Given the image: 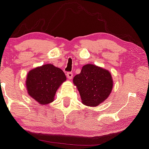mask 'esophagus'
I'll use <instances>...</instances> for the list:
<instances>
[{
  "mask_svg": "<svg viewBox=\"0 0 149 149\" xmlns=\"http://www.w3.org/2000/svg\"><path fill=\"white\" fill-rule=\"evenodd\" d=\"M67 75V77L68 79H72V77H73V74L72 72H68L66 74Z\"/></svg>",
  "mask_w": 149,
  "mask_h": 149,
  "instance_id": "esophagus-1",
  "label": "esophagus"
}]
</instances>
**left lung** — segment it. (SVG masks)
Segmentation results:
<instances>
[{"label":"left lung","mask_w":149,"mask_h":149,"mask_svg":"<svg viewBox=\"0 0 149 149\" xmlns=\"http://www.w3.org/2000/svg\"><path fill=\"white\" fill-rule=\"evenodd\" d=\"M73 83L79 91L83 104L89 107L98 106L104 102L113 86L110 72L92 64L84 65L80 74L74 77Z\"/></svg>","instance_id":"obj_1"}]
</instances>
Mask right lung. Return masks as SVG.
Instances as JSON below:
<instances>
[{"instance_id": "add662e5", "label": "right lung", "mask_w": 149, "mask_h": 149, "mask_svg": "<svg viewBox=\"0 0 149 149\" xmlns=\"http://www.w3.org/2000/svg\"><path fill=\"white\" fill-rule=\"evenodd\" d=\"M65 81L66 77L63 70L47 64L30 70L25 85L29 95L44 105L54 101L56 91Z\"/></svg>"}]
</instances>
